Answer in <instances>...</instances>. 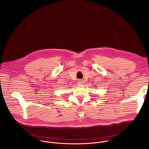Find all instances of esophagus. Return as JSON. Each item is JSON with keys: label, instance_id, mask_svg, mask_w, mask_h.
I'll list each match as a JSON object with an SVG mask.
<instances>
[{"label": "esophagus", "instance_id": "1", "mask_svg": "<svg viewBox=\"0 0 149 149\" xmlns=\"http://www.w3.org/2000/svg\"><path fill=\"white\" fill-rule=\"evenodd\" d=\"M78 83H79V84H80V85H82V84H83V83H84V81H83V80H79V81H78Z\"/></svg>", "mask_w": 149, "mask_h": 149}]
</instances>
